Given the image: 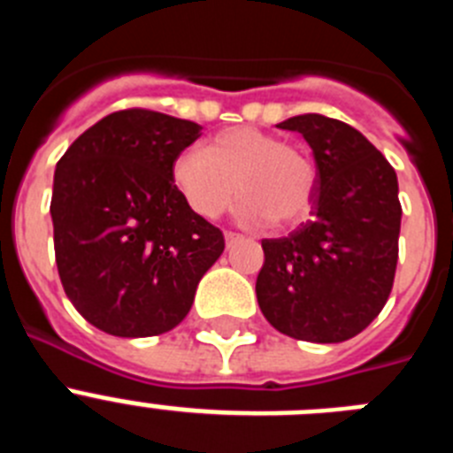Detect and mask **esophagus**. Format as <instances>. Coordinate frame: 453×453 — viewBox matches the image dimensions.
<instances>
[{"instance_id": "obj_1", "label": "esophagus", "mask_w": 453, "mask_h": 453, "mask_svg": "<svg viewBox=\"0 0 453 453\" xmlns=\"http://www.w3.org/2000/svg\"><path fill=\"white\" fill-rule=\"evenodd\" d=\"M224 240H226V247L235 245V242H240L242 240V235L235 234V231H224Z\"/></svg>"}]
</instances>
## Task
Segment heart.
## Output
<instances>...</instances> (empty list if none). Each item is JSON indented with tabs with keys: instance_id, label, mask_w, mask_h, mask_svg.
Instances as JSON below:
<instances>
[{
	"instance_id": "1",
	"label": "heart",
	"mask_w": 453,
	"mask_h": 453,
	"mask_svg": "<svg viewBox=\"0 0 453 453\" xmlns=\"http://www.w3.org/2000/svg\"><path fill=\"white\" fill-rule=\"evenodd\" d=\"M172 181L192 213L215 219L238 195L240 218L250 224L292 226L313 206V158L279 135L251 127L224 129L202 150H186L172 165Z\"/></svg>"
}]
</instances>
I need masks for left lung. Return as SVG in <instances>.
<instances>
[{
    "mask_svg": "<svg viewBox=\"0 0 453 453\" xmlns=\"http://www.w3.org/2000/svg\"><path fill=\"white\" fill-rule=\"evenodd\" d=\"M306 138L318 165L313 219L261 242L256 297L276 331L308 342L361 334L390 297L399 258L397 174L354 127L318 113L279 124Z\"/></svg>",
    "mask_w": 453,
    "mask_h": 453,
    "instance_id": "8db88e82",
    "label": "left lung"
}]
</instances>
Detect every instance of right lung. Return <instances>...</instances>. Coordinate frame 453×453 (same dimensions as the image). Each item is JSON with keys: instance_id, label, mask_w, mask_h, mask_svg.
<instances>
[{"instance_id": "right-lung-1", "label": "right lung", "mask_w": 453, "mask_h": 453, "mask_svg": "<svg viewBox=\"0 0 453 453\" xmlns=\"http://www.w3.org/2000/svg\"><path fill=\"white\" fill-rule=\"evenodd\" d=\"M199 131L190 119L127 108L83 131L56 163V267L67 299L104 334L174 329L224 251L222 231L192 213L172 181Z\"/></svg>"}]
</instances>
